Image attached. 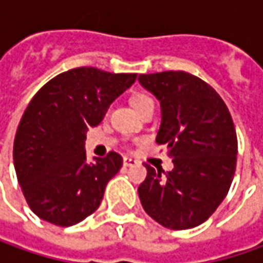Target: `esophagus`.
<instances>
[{"label":"esophagus","mask_w":263,"mask_h":263,"mask_svg":"<svg viewBox=\"0 0 263 263\" xmlns=\"http://www.w3.org/2000/svg\"><path fill=\"white\" fill-rule=\"evenodd\" d=\"M123 164H124V167H132V165H136L137 161L136 159H133V158L124 157V159H123Z\"/></svg>","instance_id":"obj_1"}]
</instances>
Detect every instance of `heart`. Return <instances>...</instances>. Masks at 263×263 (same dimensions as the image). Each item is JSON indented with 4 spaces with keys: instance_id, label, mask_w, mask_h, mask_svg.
I'll return each mask as SVG.
<instances>
[{
    "instance_id": "b5f03b06",
    "label": "heart",
    "mask_w": 263,
    "mask_h": 263,
    "mask_svg": "<svg viewBox=\"0 0 263 263\" xmlns=\"http://www.w3.org/2000/svg\"><path fill=\"white\" fill-rule=\"evenodd\" d=\"M152 102H154L152 98L146 95V93H143V92H136L135 95L132 96V105L136 111H140L143 106L147 105V104H152Z\"/></svg>"
}]
</instances>
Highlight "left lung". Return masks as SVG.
Wrapping results in <instances>:
<instances>
[{
  "mask_svg": "<svg viewBox=\"0 0 263 263\" xmlns=\"http://www.w3.org/2000/svg\"><path fill=\"white\" fill-rule=\"evenodd\" d=\"M142 86L161 102L158 145H167L173 171L145 164L142 206L171 230L197 227L227 196L237 162V135L217 90L187 71L140 74Z\"/></svg>",
  "mask_w": 263,
  "mask_h": 263,
  "instance_id": "1",
  "label": "left lung"
}]
</instances>
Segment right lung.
Wrapping results in <instances>:
<instances>
[{"mask_svg":"<svg viewBox=\"0 0 263 263\" xmlns=\"http://www.w3.org/2000/svg\"><path fill=\"white\" fill-rule=\"evenodd\" d=\"M136 77L77 67L51 79L32 98L15 132L13 159L26 202L41 219L70 227L99 208L123 158L111 151L87 162L86 132L101 124Z\"/></svg>","mask_w":263,"mask_h":263,"instance_id":"obj_1","label":"right lung"}]
</instances>
